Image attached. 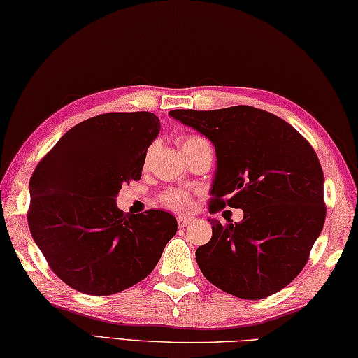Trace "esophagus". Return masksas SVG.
Segmentation results:
<instances>
[{"label":"esophagus","mask_w":358,"mask_h":358,"mask_svg":"<svg viewBox=\"0 0 358 358\" xmlns=\"http://www.w3.org/2000/svg\"><path fill=\"white\" fill-rule=\"evenodd\" d=\"M177 223L180 228H186V226H189L192 223V218L191 217H185V215H180L177 218Z\"/></svg>","instance_id":"34e87169"}]
</instances>
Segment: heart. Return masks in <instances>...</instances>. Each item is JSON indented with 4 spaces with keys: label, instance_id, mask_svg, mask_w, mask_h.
Segmentation results:
<instances>
[{
    "label": "heart",
    "instance_id": "b5f03b06",
    "mask_svg": "<svg viewBox=\"0 0 358 358\" xmlns=\"http://www.w3.org/2000/svg\"><path fill=\"white\" fill-rule=\"evenodd\" d=\"M201 140H206V138L197 137V135H192V137L186 138L181 146L194 143V141H201ZM161 202L167 208L175 210V212H185V210H189L192 206V196L185 189H172V191L164 192V194L161 196Z\"/></svg>",
    "mask_w": 358,
    "mask_h": 358
}]
</instances>
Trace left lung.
I'll return each instance as SVG.
<instances>
[{"mask_svg":"<svg viewBox=\"0 0 358 358\" xmlns=\"http://www.w3.org/2000/svg\"><path fill=\"white\" fill-rule=\"evenodd\" d=\"M217 152L208 212L243 210L232 224L212 223V239L196 250L202 274L242 299H263L285 288L308 263L325 223L323 172L296 129L272 113L241 105L223 110H173Z\"/></svg>","mask_w":358,"mask_h":358,"instance_id":"8db88e82","label":"left lung"}]
</instances>
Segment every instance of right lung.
Returning a JSON list of instances; mask_svg holds the SVG:
<instances>
[{"instance_id":"1","label":"right lung","mask_w":358,"mask_h":358,"mask_svg":"<svg viewBox=\"0 0 358 358\" xmlns=\"http://www.w3.org/2000/svg\"><path fill=\"white\" fill-rule=\"evenodd\" d=\"M161 122L155 113H105L79 122L57 141L30 178L28 226L59 279L106 296L156 268L177 220L164 210L124 215L116 196L140 180Z\"/></svg>"}]
</instances>
